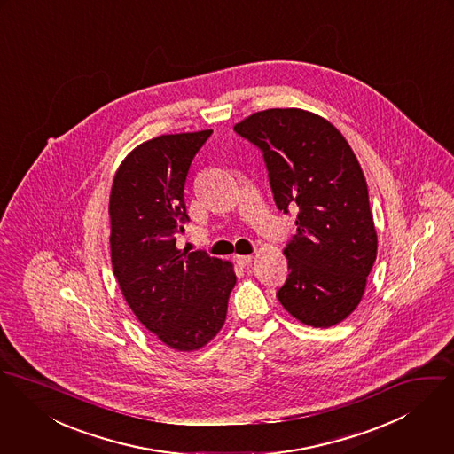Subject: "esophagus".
Listing matches in <instances>:
<instances>
[{
    "label": "esophagus",
    "mask_w": 454,
    "mask_h": 454,
    "mask_svg": "<svg viewBox=\"0 0 454 454\" xmlns=\"http://www.w3.org/2000/svg\"><path fill=\"white\" fill-rule=\"evenodd\" d=\"M235 262L239 264V266H249L252 262V255H235Z\"/></svg>",
    "instance_id": "34e87169"
}]
</instances>
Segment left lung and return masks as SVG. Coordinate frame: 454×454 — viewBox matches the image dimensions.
I'll list each match as a JSON object with an SVG mask.
<instances>
[{
    "label": "left lung",
    "instance_id": "left-lung-1",
    "mask_svg": "<svg viewBox=\"0 0 454 454\" xmlns=\"http://www.w3.org/2000/svg\"><path fill=\"white\" fill-rule=\"evenodd\" d=\"M233 130L262 153L277 207L298 210L278 301L306 325L340 324L362 300L378 249L350 145L327 120L296 107L254 113Z\"/></svg>",
    "mask_w": 454,
    "mask_h": 454
}]
</instances>
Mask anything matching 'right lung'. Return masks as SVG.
Wrapping results in <instances>:
<instances>
[{
  "instance_id": "add662e5",
  "label": "right lung",
  "mask_w": 454,
  "mask_h": 454,
  "mask_svg": "<svg viewBox=\"0 0 454 454\" xmlns=\"http://www.w3.org/2000/svg\"><path fill=\"white\" fill-rule=\"evenodd\" d=\"M212 130L160 136L120 165L109 197L111 262L137 320L167 347L192 352L223 327L237 284L231 262L176 247L190 221L184 184Z\"/></svg>"
}]
</instances>
